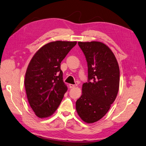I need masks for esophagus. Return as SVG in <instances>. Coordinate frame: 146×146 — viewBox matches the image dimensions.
<instances>
[{
    "label": "esophagus",
    "mask_w": 146,
    "mask_h": 146,
    "mask_svg": "<svg viewBox=\"0 0 146 146\" xmlns=\"http://www.w3.org/2000/svg\"><path fill=\"white\" fill-rule=\"evenodd\" d=\"M77 86V85H73V84H69V88H73Z\"/></svg>",
    "instance_id": "34e87169"
}]
</instances>
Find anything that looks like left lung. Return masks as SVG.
Masks as SVG:
<instances>
[{
    "label": "left lung",
    "mask_w": 146,
    "mask_h": 146,
    "mask_svg": "<svg viewBox=\"0 0 146 146\" xmlns=\"http://www.w3.org/2000/svg\"><path fill=\"white\" fill-rule=\"evenodd\" d=\"M88 64V82L82 85V94L76 101V111L87 123L100 120L108 112L117 96L120 69L108 46L101 42H78Z\"/></svg>",
    "instance_id": "8db88e82"
}]
</instances>
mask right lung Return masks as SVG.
I'll return each mask as SVG.
<instances>
[{
    "label": "right lung",
    "instance_id": "1",
    "mask_svg": "<svg viewBox=\"0 0 146 146\" xmlns=\"http://www.w3.org/2000/svg\"><path fill=\"white\" fill-rule=\"evenodd\" d=\"M77 42L57 40L48 43L34 54L25 74L27 100L39 118L53 115L68 87L63 82L61 62Z\"/></svg>",
    "mask_w": 146,
    "mask_h": 146
}]
</instances>
